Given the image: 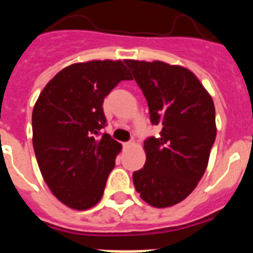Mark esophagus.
<instances>
[{
  "label": "esophagus",
  "mask_w": 253,
  "mask_h": 253,
  "mask_svg": "<svg viewBox=\"0 0 253 253\" xmlns=\"http://www.w3.org/2000/svg\"><path fill=\"white\" fill-rule=\"evenodd\" d=\"M123 146H124L125 148H129V147L134 146V140H129V142H125L124 144H123Z\"/></svg>",
  "instance_id": "34e87169"
}]
</instances>
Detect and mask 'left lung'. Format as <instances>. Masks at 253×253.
<instances>
[{
    "label": "left lung",
    "mask_w": 253,
    "mask_h": 253,
    "mask_svg": "<svg viewBox=\"0 0 253 253\" xmlns=\"http://www.w3.org/2000/svg\"><path fill=\"white\" fill-rule=\"evenodd\" d=\"M140 87L158 137L144 140L147 161L134 171L140 198L156 208L182 202L204 175L216 135L214 102L196 76L163 62L124 60Z\"/></svg>",
    "instance_id": "1"
}]
</instances>
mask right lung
I'll use <instances>...</instances> for the list:
<instances>
[{
  "mask_svg": "<svg viewBox=\"0 0 253 253\" xmlns=\"http://www.w3.org/2000/svg\"><path fill=\"white\" fill-rule=\"evenodd\" d=\"M131 80L120 60L66 67L49 81L33 110V146L44 181L58 200L77 210L100 202L122 144L107 133L102 102Z\"/></svg>",
  "mask_w": 253,
  "mask_h": 253,
  "instance_id": "obj_1",
  "label": "right lung"
}]
</instances>
